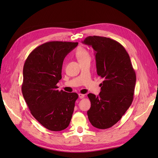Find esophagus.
Segmentation results:
<instances>
[{
	"mask_svg": "<svg viewBox=\"0 0 158 158\" xmlns=\"http://www.w3.org/2000/svg\"><path fill=\"white\" fill-rule=\"evenodd\" d=\"M78 96L80 99H82L84 98V94H78Z\"/></svg>",
	"mask_w": 158,
	"mask_h": 158,
	"instance_id": "esophagus-1",
	"label": "esophagus"
}]
</instances>
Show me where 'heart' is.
Instances as JSON below:
<instances>
[{
	"mask_svg": "<svg viewBox=\"0 0 158 158\" xmlns=\"http://www.w3.org/2000/svg\"><path fill=\"white\" fill-rule=\"evenodd\" d=\"M75 55L76 58L78 59L79 63L85 60H90L91 56L88 51L83 47H78L76 50Z\"/></svg>",
	"mask_w": 158,
	"mask_h": 158,
	"instance_id": "obj_1",
	"label": "heart"
}]
</instances>
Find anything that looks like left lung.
<instances>
[{
  "instance_id": "left-lung-1",
  "label": "left lung",
  "mask_w": 158,
  "mask_h": 158,
  "mask_svg": "<svg viewBox=\"0 0 158 158\" xmlns=\"http://www.w3.org/2000/svg\"><path fill=\"white\" fill-rule=\"evenodd\" d=\"M82 43L93 47L97 73L104 79L99 95H88L91 102L88 119L95 128H109L120 120L133 101L135 71L128 52L117 41L94 35Z\"/></svg>"
}]
</instances>
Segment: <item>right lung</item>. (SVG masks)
Here are the masks:
<instances>
[{
	"label": "right lung",
	"instance_id": "1",
	"mask_svg": "<svg viewBox=\"0 0 158 158\" xmlns=\"http://www.w3.org/2000/svg\"><path fill=\"white\" fill-rule=\"evenodd\" d=\"M77 42L49 41L38 46L28 55L23 69L22 92L30 111L41 125L51 131H60L70 123L76 93L59 91L64 59Z\"/></svg>",
	"mask_w": 158,
	"mask_h": 158
}]
</instances>
